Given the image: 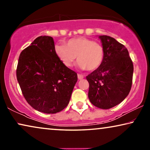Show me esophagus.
<instances>
[{
	"instance_id": "34e87169",
	"label": "esophagus",
	"mask_w": 150,
	"mask_h": 150,
	"mask_svg": "<svg viewBox=\"0 0 150 150\" xmlns=\"http://www.w3.org/2000/svg\"><path fill=\"white\" fill-rule=\"evenodd\" d=\"M84 78V76L82 74H78V79L79 80H82Z\"/></svg>"
}]
</instances>
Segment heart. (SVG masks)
<instances>
[{
    "label": "heart",
    "instance_id": "heart-1",
    "mask_svg": "<svg viewBox=\"0 0 150 150\" xmlns=\"http://www.w3.org/2000/svg\"><path fill=\"white\" fill-rule=\"evenodd\" d=\"M54 52L61 62L67 67H70L77 57L78 66L81 69L93 71L103 62L104 50L100 43L85 38L71 39L63 44H57Z\"/></svg>",
    "mask_w": 150,
    "mask_h": 150
}]
</instances>
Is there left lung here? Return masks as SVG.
I'll return each instance as SVG.
<instances>
[{"label":"left lung","instance_id":"8db88e82","mask_svg":"<svg viewBox=\"0 0 150 150\" xmlns=\"http://www.w3.org/2000/svg\"><path fill=\"white\" fill-rule=\"evenodd\" d=\"M99 38L104 50V59L102 65L86 77L89 84L88 97L96 107L108 109L128 96L134 67L124 45L110 36Z\"/></svg>","mask_w":150,"mask_h":150}]
</instances>
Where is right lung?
<instances>
[{"mask_svg":"<svg viewBox=\"0 0 150 150\" xmlns=\"http://www.w3.org/2000/svg\"><path fill=\"white\" fill-rule=\"evenodd\" d=\"M16 76L26 102L34 109L57 113L67 106L78 76L65 67L54 52L50 36H40L24 49L18 59Z\"/></svg>","mask_w":150,"mask_h":150,"instance_id":"obj_1","label":"right lung"}]
</instances>
